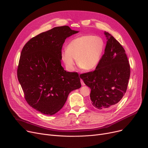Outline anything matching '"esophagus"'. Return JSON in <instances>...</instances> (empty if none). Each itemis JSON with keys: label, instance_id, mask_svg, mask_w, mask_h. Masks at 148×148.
<instances>
[{"label": "esophagus", "instance_id": "obj_1", "mask_svg": "<svg viewBox=\"0 0 148 148\" xmlns=\"http://www.w3.org/2000/svg\"><path fill=\"white\" fill-rule=\"evenodd\" d=\"M81 84H82V86H84L85 85V84H84V82L81 79Z\"/></svg>", "mask_w": 148, "mask_h": 148}]
</instances>
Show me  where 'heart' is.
<instances>
[{
	"label": "heart",
	"instance_id": "b5f03b06",
	"mask_svg": "<svg viewBox=\"0 0 148 148\" xmlns=\"http://www.w3.org/2000/svg\"><path fill=\"white\" fill-rule=\"evenodd\" d=\"M106 47L104 39L99 36L85 34L70 41L66 50L60 56L66 67L73 70L77 60L78 66L84 71L94 70L99 64Z\"/></svg>",
	"mask_w": 148,
	"mask_h": 148
}]
</instances>
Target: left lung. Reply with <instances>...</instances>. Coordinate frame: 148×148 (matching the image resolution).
<instances>
[{"instance_id": "1", "label": "left lung", "mask_w": 148, "mask_h": 148, "mask_svg": "<svg viewBox=\"0 0 148 148\" xmlns=\"http://www.w3.org/2000/svg\"><path fill=\"white\" fill-rule=\"evenodd\" d=\"M107 44L99 64L94 71L80 75L91 89L92 105L99 110L113 107L127 91L130 66L125 51L109 33L104 32Z\"/></svg>"}]
</instances>
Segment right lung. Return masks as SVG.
I'll use <instances>...</instances> for the list:
<instances>
[{
	"label": "right lung",
	"instance_id": "obj_1",
	"mask_svg": "<svg viewBox=\"0 0 148 148\" xmlns=\"http://www.w3.org/2000/svg\"><path fill=\"white\" fill-rule=\"evenodd\" d=\"M78 32L68 26L54 27L30 39L22 49L18 80L28 104L42 114L56 113L69 93L81 88L78 73L64 70L60 56L66 38Z\"/></svg>",
	"mask_w": 148,
	"mask_h": 148
}]
</instances>
